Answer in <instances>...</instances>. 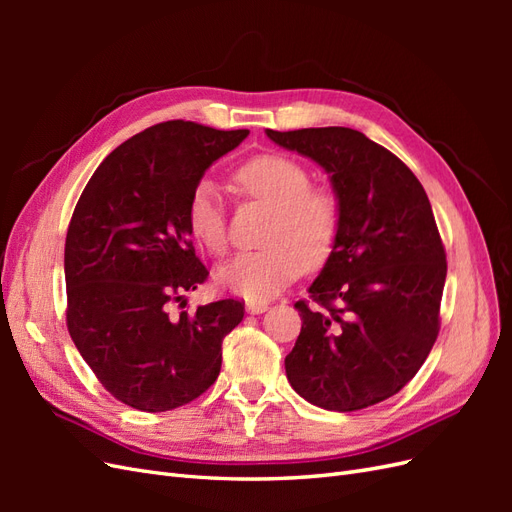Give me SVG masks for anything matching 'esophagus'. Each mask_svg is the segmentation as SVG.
<instances>
[{"label":"esophagus","mask_w":512,"mask_h":512,"mask_svg":"<svg viewBox=\"0 0 512 512\" xmlns=\"http://www.w3.org/2000/svg\"><path fill=\"white\" fill-rule=\"evenodd\" d=\"M245 309H247V312H250V314H262V312H267V309H269V303L250 301V303L245 305Z\"/></svg>","instance_id":"obj_1"}]
</instances>
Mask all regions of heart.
Returning a JSON list of instances; mask_svg holds the SVG:
<instances>
[{
	"instance_id": "heart-1",
	"label": "heart",
	"mask_w": 512,
	"mask_h": 512,
	"mask_svg": "<svg viewBox=\"0 0 512 512\" xmlns=\"http://www.w3.org/2000/svg\"><path fill=\"white\" fill-rule=\"evenodd\" d=\"M235 190L271 209L258 252L232 258L218 280L247 301H267L299 275L327 262L342 228V203L329 185H309L307 168L282 153H262L232 173ZM185 220L198 243L224 254L226 220L222 198L211 181H200L185 207Z\"/></svg>"
}]
</instances>
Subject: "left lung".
Here are the masks:
<instances>
[{
	"instance_id": "1",
	"label": "left lung",
	"mask_w": 512,
	"mask_h": 512,
	"mask_svg": "<svg viewBox=\"0 0 512 512\" xmlns=\"http://www.w3.org/2000/svg\"><path fill=\"white\" fill-rule=\"evenodd\" d=\"M327 170L342 203L331 256L309 286L286 376L309 404L354 412L416 376L440 331L446 254L421 181L352 128L267 130Z\"/></svg>"
}]
</instances>
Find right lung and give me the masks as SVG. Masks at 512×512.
I'll list each match as a JSON object with an SVG mask.
<instances>
[{
	"instance_id": "1",
	"label": "right lung",
	"mask_w": 512,
	"mask_h": 512,
	"mask_svg": "<svg viewBox=\"0 0 512 512\" xmlns=\"http://www.w3.org/2000/svg\"><path fill=\"white\" fill-rule=\"evenodd\" d=\"M250 130L164 121L108 153L76 203L66 237V322L104 389L141 412L190 404L218 380L224 337L243 303L170 312L209 271L185 207L205 170ZM181 307V305H179Z\"/></svg>"
}]
</instances>
